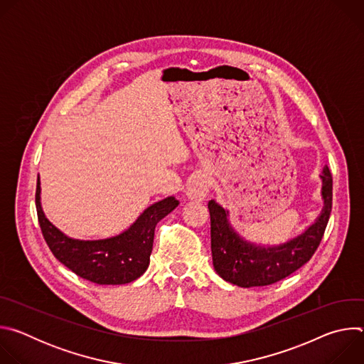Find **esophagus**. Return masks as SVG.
Segmentation results:
<instances>
[{"instance_id": "obj_1", "label": "esophagus", "mask_w": 364, "mask_h": 364, "mask_svg": "<svg viewBox=\"0 0 364 364\" xmlns=\"http://www.w3.org/2000/svg\"><path fill=\"white\" fill-rule=\"evenodd\" d=\"M207 194H209V177L203 173L193 176L186 190L187 198L194 201H203Z\"/></svg>"}]
</instances>
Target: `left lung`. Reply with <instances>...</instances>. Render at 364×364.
<instances>
[{"label": "left lung", "instance_id": "8db88e82", "mask_svg": "<svg viewBox=\"0 0 364 364\" xmlns=\"http://www.w3.org/2000/svg\"><path fill=\"white\" fill-rule=\"evenodd\" d=\"M321 196L323 210L316 222L301 235L279 245H256L242 237L229 222V212L215 200L209 201L213 267L220 278L242 287H265L275 284L302 265L317 250L326 232L333 205V177L326 166Z\"/></svg>", "mask_w": 364, "mask_h": 364}]
</instances>
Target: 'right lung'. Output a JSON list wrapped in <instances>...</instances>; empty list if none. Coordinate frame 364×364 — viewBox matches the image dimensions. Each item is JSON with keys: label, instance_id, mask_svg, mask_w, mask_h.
<instances>
[{"label": "right lung", "instance_id": "1", "mask_svg": "<svg viewBox=\"0 0 364 364\" xmlns=\"http://www.w3.org/2000/svg\"><path fill=\"white\" fill-rule=\"evenodd\" d=\"M37 177L36 207L46 243L59 262L77 277L99 285H124L139 278L149 265L154 232L157 223L178 205L173 196L151 204L122 233L97 240L66 236L44 216Z\"/></svg>", "mask_w": 364, "mask_h": 364}]
</instances>
